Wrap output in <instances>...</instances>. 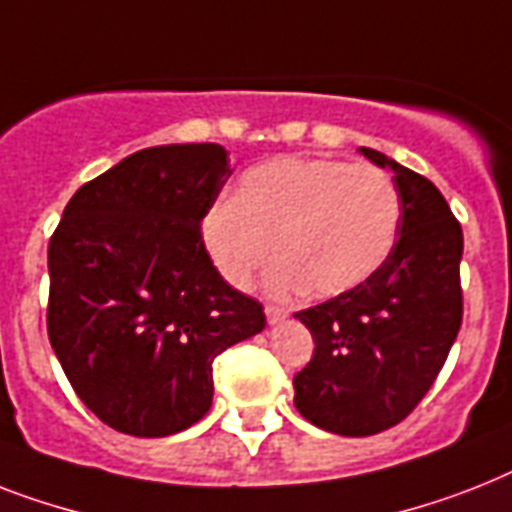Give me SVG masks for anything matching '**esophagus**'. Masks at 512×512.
Here are the masks:
<instances>
[{"label": "esophagus", "mask_w": 512, "mask_h": 512, "mask_svg": "<svg viewBox=\"0 0 512 512\" xmlns=\"http://www.w3.org/2000/svg\"><path fill=\"white\" fill-rule=\"evenodd\" d=\"M265 318H268L270 326H276V323H281L286 318V310H284V307L268 305V307H265Z\"/></svg>", "instance_id": "1"}]
</instances>
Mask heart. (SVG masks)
Instances as JSON below:
<instances>
[{"label": "heart", "mask_w": 512, "mask_h": 512, "mask_svg": "<svg viewBox=\"0 0 512 512\" xmlns=\"http://www.w3.org/2000/svg\"><path fill=\"white\" fill-rule=\"evenodd\" d=\"M400 226V194L373 165L284 157L247 170L231 202L205 218V244L228 284L247 289L270 257L276 294L336 297L384 263Z\"/></svg>", "instance_id": "1"}]
</instances>
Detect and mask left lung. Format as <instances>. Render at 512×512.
Listing matches in <instances>:
<instances>
[{
  "mask_svg": "<svg viewBox=\"0 0 512 512\" xmlns=\"http://www.w3.org/2000/svg\"><path fill=\"white\" fill-rule=\"evenodd\" d=\"M394 173L397 242L368 281L307 307L315 352L294 376L302 418L339 436H371L405 421L426 397L463 323V228L429 178L360 147Z\"/></svg>",
  "mask_w": 512,
  "mask_h": 512,
  "instance_id": "1",
  "label": "left lung"
}]
</instances>
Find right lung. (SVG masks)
<instances>
[{
  "label": "right lung",
  "mask_w": 512,
  "mask_h": 512,
  "mask_svg": "<svg viewBox=\"0 0 512 512\" xmlns=\"http://www.w3.org/2000/svg\"><path fill=\"white\" fill-rule=\"evenodd\" d=\"M231 173L220 144L141 149L83 184L49 239V342L83 405L120 434L205 418L213 360L265 328L263 305L223 281L202 242Z\"/></svg>",
  "instance_id": "right-lung-1"
}]
</instances>
